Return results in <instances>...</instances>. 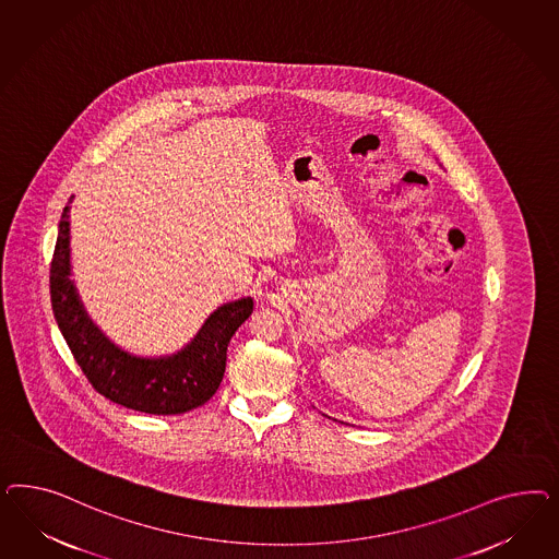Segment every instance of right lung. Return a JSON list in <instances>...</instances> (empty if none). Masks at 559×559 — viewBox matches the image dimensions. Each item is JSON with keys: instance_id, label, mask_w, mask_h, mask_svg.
<instances>
[{"instance_id": "1", "label": "right lung", "mask_w": 559, "mask_h": 559, "mask_svg": "<svg viewBox=\"0 0 559 559\" xmlns=\"http://www.w3.org/2000/svg\"><path fill=\"white\" fill-rule=\"evenodd\" d=\"M69 199L59 221L51 262V304L69 350L92 388L119 406L169 416L206 404L219 390L227 344L252 316L254 299L241 297L217 307L185 348L168 356H136L122 350L87 316L71 278Z\"/></svg>"}]
</instances>
